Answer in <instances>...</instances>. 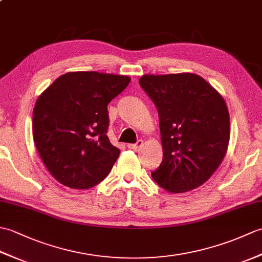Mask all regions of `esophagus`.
<instances>
[{
    "mask_svg": "<svg viewBox=\"0 0 262 262\" xmlns=\"http://www.w3.org/2000/svg\"><path fill=\"white\" fill-rule=\"evenodd\" d=\"M127 146L130 149H138L143 146V141L140 140V141H137V143H135V144H128Z\"/></svg>",
    "mask_w": 262,
    "mask_h": 262,
    "instance_id": "obj_1",
    "label": "esophagus"
}]
</instances>
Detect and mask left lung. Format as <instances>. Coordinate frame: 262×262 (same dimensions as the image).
<instances>
[{
  "label": "left lung",
  "mask_w": 262,
  "mask_h": 262,
  "mask_svg": "<svg viewBox=\"0 0 262 262\" xmlns=\"http://www.w3.org/2000/svg\"><path fill=\"white\" fill-rule=\"evenodd\" d=\"M140 85L160 118L163 160L152 172L166 191L192 190L221 165L230 142V114L224 98L192 73L145 74Z\"/></svg>",
  "instance_id": "8db88e82"
}]
</instances>
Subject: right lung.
Returning a JSON list of instances; mask_svg holds the SVG:
<instances>
[{"label":"right lung","instance_id":"obj_1","mask_svg":"<svg viewBox=\"0 0 262 262\" xmlns=\"http://www.w3.org/2000/svg\"><path fill=\"white\" fill-rule=\"evenodd\" d=\"M130 77L70 72L38 97L32 136L43 164L55 179L72 189H89L113 169L120 149L107 136V105Z\"/></svg>","mask_w":262,"mask_h":262}]
</instances>
